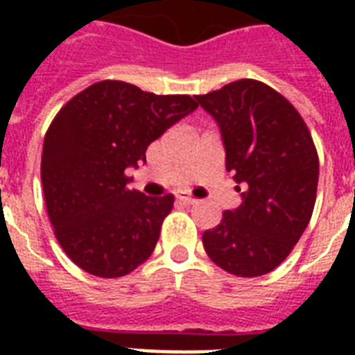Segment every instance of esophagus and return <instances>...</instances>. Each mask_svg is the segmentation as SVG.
Returning <instances> with one entry per match:
<instances>
[{
	"instance_id": "obj_1",
	"label": "esophagus",
	"mask_w": 355,
	"mask_h": 355,
	"mask_svg": "<svg viewBox=\"0 0 355 355\" xmlns=\"http://www.w3.org/2000/svg\"><path fill=\"white\" fill-rule=\"evenodd\" d=\"M177 200H178V205H184V206H189L195 202L193 197H188V195H177Z\"/></svg>"
}]
</instances>
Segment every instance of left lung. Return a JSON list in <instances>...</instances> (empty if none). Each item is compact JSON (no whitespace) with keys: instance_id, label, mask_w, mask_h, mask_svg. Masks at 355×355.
<instances>
[{"instance_id":"left-lung-1","label":"left lung","mask_w":355,"mask_h":355,"mask_svg":"<svg viewBox=\"0 0 355 355\" xmlns=\"http://www.w3.org/2000/svg\"><path fill=\"white\" fill-rule=\"evenodd\" d=\"M216 119L241 205L202 234L206 254L230 275L254 278L289 256L313 214L319 156L297 108L254 79L195 96Z\"/></svg>"}]
</instances>
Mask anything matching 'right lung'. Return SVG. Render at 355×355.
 <instances>
[{
    "label": "right lung",
    "mask_w": 355,
    "mask_h": 355,
    "mask_svg": "<svg viewBox=\"0 0 355 355\" xmlns=\"http://www.w3.org/2000/svg\"><path fill=\"white\" fill-rule=\"evenodd\" d=\"M197 107L189 96H156L123 80H101L55 116L44 138L42 188L55 236L80 269L119 278L153 254L175 197L128 189L125 173Z\"/></svg>",
    "instance_id": "right-lung-1"
}]
</instances>
